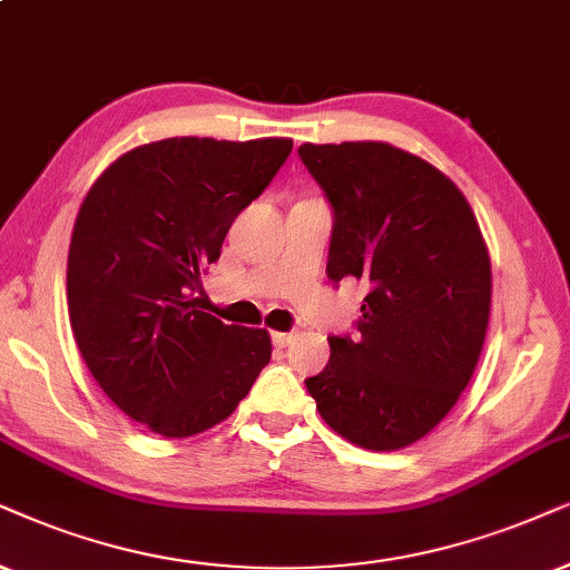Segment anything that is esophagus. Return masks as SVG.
<instances>
[{
    "label": "esophagus",
    "mask_w": 570,
    "mask_h": 570,
    "mask_svg": "<svg viewBox=\"0 0 570 570\" xmlns=\"http://www.w3.org/2000/svg\"><path fill=\"white\" fill-rule=\"evenodd\" d=\"M294 336H297L294 331H276V334H273V344H276V347H289Z\"/></svg>",
    "instance_id": "1"
}]
</instances>
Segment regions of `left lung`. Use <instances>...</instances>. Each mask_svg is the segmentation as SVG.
<instances>
[{"label": "left lung", "instance_id": "8db88e82", "mask_svg": "<svg viewBox=\"0 0 570 570\" xmlns=\"http://www.w3.org/2000/svg\"><path fill=\"white\" fill-rule=\"evenodd\" d=\"M334 210L328 278L368 284L357 334L328 336L307 392L323 421L373 452L436 429L476 371L492 263L471 205L442 170L386 141L302 144Z\"/></svg>", "mask_w": 570, "mask_h": 570}]
</instances>
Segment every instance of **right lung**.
Segmentation results:
<instances>
[{
  "label": "right lung",
  "instance_id": "obj_1",
  "mask_svg": "<svg viewBox=\"0 0 570 570\" xmlns=\"http://www.w3.org/2000/svg\"><path fill=\"white\" fill-rule=\"evenodd\" d=\"M292 139L173 136L91 184L68 252V315L86 368L128 417L184 439L218 426L271 360L265 328L199 309L202 273Z\"/></svg>",
  "mask_w": 570,
  "mask_h": 570
}]
</instances>
